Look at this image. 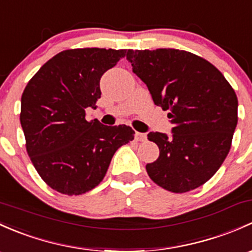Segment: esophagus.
<instances>
[{"mask_svg":"<svg viewBox=\"0 0 252 252\" xmlns=\"http://www.w3.org/2000/svg\"><path fill=\"white\" fill-rule=\"evenodd\" d=\"M135 137H136L137 141H146L147 139V135L146 134H142V133H135Z\"/></svg>","mask_w":252,"mask_h":252,"instance_id":"esophagus-1","label":"esophagus"}]
</instances>
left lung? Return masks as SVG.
<instances>
[{
	"mask_svg": "<svg viewBox=\"0 0 252 252\" xmlns=\"http://www.w3.org/2000/svg\"><path fill=\"white\" fill-rule=\"evenodd\" d=\"M126 60L174 124L171 136L147 135L159 147L158 159L146 165L148 176L174 193L202 186L231 150L238 123L234 89L213 63L186 50L129 49Z\"/></svg>",
	"mask_w": 252,
	"mask_h": 252,
	"instance_id": "8db88e82",
	"label": "left lung"
}]
</instances>
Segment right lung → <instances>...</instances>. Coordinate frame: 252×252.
I'll use <instances>...</instances> for the list:
<instances>
[{
  "label": "right lung",
  "mask_w": 252,
  "mask_h": 252,
  "mask_svg": "<svg viewBox=\"0 0 252 252\" xmlns=\"http://www.w3.org/2000/svg\"><path fill=\"white\" fill-rule=\"evenodd\" d=\"M126 54V49L63 50L24 89L20 123L26 151L50 189L67 195L93 189L105 177L116 151L134 140L130 126L86 119V108H96L101 96V76Z\"/></svg>",
  "instance_id": "obj_1"
}]
</instances>
